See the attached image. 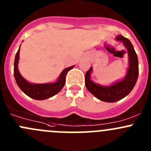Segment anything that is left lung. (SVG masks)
Wrapping results in <instances>:
<instances>
[{
	"label": "left lung",
	"mask_w": 151,
	"mask_h": 151,
	"mask_svg": "<svg viewBox=\"0 0 151 151\" xmlns=\"http://www.w3.org/2000/svg\"><path fill=\"white\" fill-rule=\"evenodd\" d=\"M116 39L124 44L129 53V67L124 80L109 87L96 84L90 79L91 72L92 71L91 67L86 72L85 77V86L87 89L97 99L106 102H115L126 96L134 87L139 74L137 55L132 44L129 39L121 35H118Z\"/></svg>",
	"instance_id": "obj_1"
}]
</instances>
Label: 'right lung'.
Here are the masks:
<instances>
[{"instance_id": "right-lung-1", "label": "right lung", "mask_w": 151, "mask_h": 151, "mask_svg": "<svg viewBox=\"0 0 151 151\" xmlns=\"http://www.w3.org/2000/svg\"><path fill=\"white\" fill-rule=\"evenodd\" d=\"M19 48L17 52L14 63V75L19 88L29 97L36 100H44L53 96L61 91L66 83V76L67 72L74 67L70 66L65 68L59 77L58 80L54 83L47 84H31L27 82L21 76L18 71V61H19Z\"/></svg>"}]
</instances>
